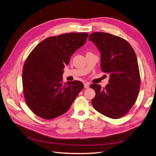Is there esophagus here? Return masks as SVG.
<instances>
[{"label": "esophagus", "mask_w": 156, "mask_h": 156, "mask_svg": "<svg viewBox=\"0 0 156 156\" xmlns=\"http://www.w3.org/2000/svg\"><path fill=\"white\" fill-rule=\"evenodd\" d=\"M84 87L85 89H88L89 87V83L88 82H86V83H84Z\"/></svg>", "instance_id": "esophagus-1"}]
</instances>
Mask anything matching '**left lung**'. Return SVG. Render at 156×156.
<instances>
[{
    "label": "left lung",
    "mask_w": 156,
    "mask_h": 156,
    "mask_svg": "<svg viewBox=\"0 0 156 156\" xmlns=\"http://www.w3.org/2000/svg\"><path fill=\"white\" fill-rule=\"evenodd\" d=\"M89 40L101 53V70L110 74L105 87L98 84L90 85L95 91L92 105L103 115L118 119L129 112L140 91L136 55L127 41L109 33H93L89 34Z\"/></svg>",
    "instance_id": "1"
}]
</instances>
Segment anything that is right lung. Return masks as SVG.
<instances>
[{
  "label": "right lung",
  "instance_id": "obj_1",
  "mask_svg": "<svg viewBox=\"0 0 156 156\" xmlns=\"http://www.w3.org/2000/svg\"><path fill=\"white\" fill-rule=\"evenodd\" d=\"M87 33H69L51 37L34 47L23 69L25 101L41 118L52 119L63 115L70 107L83 84L79 81L63 83V73L71 55L86 42Z\"/></svg>",
  "mask_w": 156,
  "mask_h": 156
}]
</instances>
